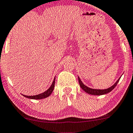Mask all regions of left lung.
<instances>
[{"label":"left lung","mask_w":133,"mask_h":133,"mask_svg":"<svg viewBox=\"0 0 133 133\" xmlns=\"http://www.w3.org/2000/svg\"><path fill=\"white\" fill-rule=\"evenodd\" d=\"M120 78H119V79H118V80L116 82L115 84L113 85H112L111 87H110L107 89H105V90H98V89H90V88L88 87L84 84L82 83V81H81V79H80V78L79 77H78V81H79L80 87H81L82 88V89H83V90H84L86 93H89V94H90V95H102L107 94V93H109L111 90H113L115 89L116 86V85L117 84V83H118Z\"/></svg>","instance_id":"obj_1"}]
</instances>
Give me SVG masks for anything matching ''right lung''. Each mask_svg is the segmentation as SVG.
Here are the masks:
<instances>
[{
	"mask_svg": "<svg viewBox=\"0 0 133 133\" xmlns=\"http://www.w3.org/2000/svg\"><path fill=\"white\" fill-rule=\"evenodd\" d=\"M55 78H54L53 83H52V85L49 87V89L47 90L46 91H44V93H41V94L34 95V96H26V95H23V96L26 97L27 98L32 99H44L48 97L49 95L52 93V91L54 90V87H55Z\"/></svg>",
	"mask_w": 133,
	"mask_h": 133,
	"instance_id": "obj_1",
	"label": "right lung"
}]
</instances>
